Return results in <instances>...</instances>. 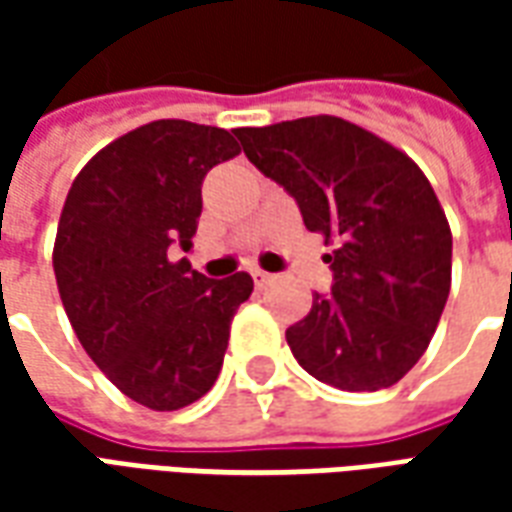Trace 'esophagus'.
<instances>
[{"mask_svg":"<svg viewBox=\"0 0 512 512\" xmlns=\"http://www.w3.org/2000/svg\"><path fill=\"white\" fill-rule=\"evenodd\" d=\"M252 279H255L257 288H263V285H268V282H271V274H266V271L255 268V271H252Z\"/></svg>","mask_w":512,"mask_h":512,"instance_id":"34e87169","label":"esophagus"}]
</instances>
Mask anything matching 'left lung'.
<instances>
[{
  "mask_svg": "<svg viewBox=\"0 0 512 512\" xmlns=\"http://www.w3.org/2000/svg\"><path fill=\"white\" fill-rule=\"evenodd\" d=\"M246 158L296 200L332 290L285 337L323 384L376 392L397 384L439 326L450 296L452 235L433 186L397 147L340 117L235 128Z\"/></svg>",
  "mask_w": 512,
  "mask_h": 512,
  "instance_id": "left-lung-1",
  "label": "left lung"
}]
</instances>
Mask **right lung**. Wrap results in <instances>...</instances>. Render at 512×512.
I'll use <instances>...</instances> for the list:
<instances>
[{
	"instance_id": "add662e5",
	"label": "right lung",
	"mask_w": 512,
	"mask_h": 512,
	"mask_svg": "<svg viewBox=\"0 0 512 512\" xmlns=\"http://www.w3.org/2000/svg\"><path fill=\"white\" fill-rule=\"evenodd\" d=\"M241 147L230 131L156 120L87 161L62 208L54 277L73 332L136 403L178 411L222 370L235 310L252 277L208 279L186 257L202 180Z\"/></svg>"
}]
</instances>
